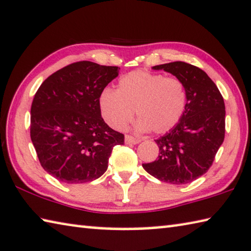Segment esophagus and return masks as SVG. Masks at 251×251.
Masks as SVG:
<instances>
[{
  "instance_id": "34e87169",
  "label": "esophagus",
  "mask_w": 251,
  "mask_h": 251,
  "mask_svg": "<svg viewBox=\"0 0 251 251\" xmlns=\"http://www.w3.org/2000/svg\"><path fill=\"white\" fill-rule=\"evenodd\" d=\"M140 142H141L140 138H135L133 136H130V135H126V136H125L126 144H138Z\"/></svg>"
}]
</instances>
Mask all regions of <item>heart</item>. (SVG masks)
<instances>
[{
	"label": "heart",
	"mask_w": 251,
	"mask_h": 251,
	"mask_svg": "<svg viewBox=\"0 0 251 251\" xmlns=\"http://www.w3.org/2000/svg\"><path fill=\"white\" fill-rule=\"evenodd\" d=\"M186 106L185 86L176 77L136 70L119 79L117 90L105 88L99 107L111 128L124 129L136 109L140 132L163 134L176 126Z\"/></svg>",
	"instance_id": "obj_1"
}]
</instances>
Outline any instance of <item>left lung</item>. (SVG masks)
I'll list each match as a JSON object with an SVG mask.
<instances>
[{"label": "left lung", "mask_w": 251, "mask_h": 251, "mask_svg": "<svg viewBox=\"0 0 251 251\" xmlns=\"http://www.w3.org/2000/svg\"><path fill=\"white\" fill-rule=\"evenodd\" d=\"M184 83L186 106L180 122L155 140L158 158L143 168L151 176L171 184H188L212 165L225 140L226 107L220 91L203 70L176 61L154 66Z\"/></svg>", "instance_id": "8db88e82"}]
</instances>
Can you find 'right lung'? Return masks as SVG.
<instances>
[{
  "label": "right lung",
  "instance_id": "1",
  "mask_svg": "<svg viewBox=\"0 0 251 251\" xmlns=\"http://www.w3.org/2000/svg\"><path fill=\"white\" fill-rule=\"evenodd\" d=\"M118 67L71 63L48 77L31 106V141L41 166L68 184L91 182L108 168L124 135L101 117L99 96L118 75Z\"/></svg>",
  "mask_w": 251,
  "mask_h": 251
}]
</instances>
